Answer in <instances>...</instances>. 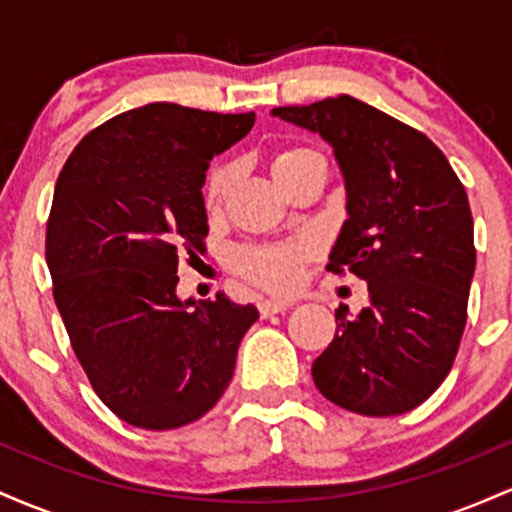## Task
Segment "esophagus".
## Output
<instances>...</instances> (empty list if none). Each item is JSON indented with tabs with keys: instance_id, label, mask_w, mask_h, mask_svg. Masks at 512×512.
<instances>
[{
	"instance_id": "1",
	"label": "esophagus",
	"mask_w": 512,
	"mask_h": 512,
	"mask_svg": "<svg viewBox=\"0 0 512 512\" xmlns=\"http://www.w3.org/2000/svg\"><path fill=\"white\" fill-rule=\"evenodd\" d=\"M291 301H260L257 303V308H260V315L262 317H272L276 313H284L286 308H291Z\"/></svg>"
}]
</instances>
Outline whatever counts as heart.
I'll list each match as a JSON object with an SVG mask.
<instances>
[{
	"label": "heart",
	"mask_w": 512,
	"mask_h": 512,
	"mask_svg": "<svg viewBox=\"0 0 512 512\" xmlns=\"http://www.w3.org/2000/svg\"><path fill=\"white\" fill-rule=\"evenodd\" d=\"M322 158L308 146H286L272 156V173L276 182H284L289 175L303 168L305 163ZM238 178V163H219L211 168L207 185H204V207L216 211L226 199L228 190ZM313 257L310 243H269L250 245L236 252V269L250 284L264 291L284 293L296 289L303 276V264Z\"/></svg>",
	"instance_id": "b5f03b06"
}]
</instances>
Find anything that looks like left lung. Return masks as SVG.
<instances>
[{"label":"left lung","instance_id":"1","mask_svg":"<svg viewBox=\"0 0 512 512\" xmlns=\"http://www.w3.org/2000/svg\"><path fill=\"white\" fill-rule=\"evenodd\" d=\"M272 115L332 144L349 219L327 269L368 284L354 320L337 310L317 390L363 416L411 411L448 378L467 325L477 250L464 185L426 134L344 93Z\"/></svg>","mask_w":512,"mask_h":512}]
</instances>
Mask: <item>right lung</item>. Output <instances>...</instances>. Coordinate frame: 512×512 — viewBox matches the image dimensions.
Instances as JSON below:
<instances>
[{"mask_svg":"<svg viewBox=\"0 0 512 512\" xmlns=\"http://www.w3.org/2000/svg\"><path fill=\"white\" fill-rule=\"evenodd\" d=\"M255 125L149 103L110 117L64 163L45 233L52 296L88 383L113 414L146 431L192 424L233 378L252 303H182V252L204 250L209 161Z\"/></svg>","mask_w":512,"mask_h":512,"instance_id":"obj_1","label":"right lung"}]
</instances>
